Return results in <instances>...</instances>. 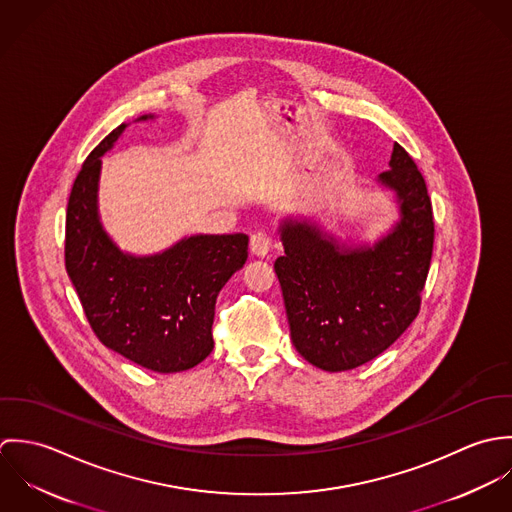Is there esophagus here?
I'll list each match as a JSON object with an SVG mask.
<instances>
[{
    "label": "esophagus",
    "instance_id": "1",
    "mask_svg": "<svg viewBox=\"0 0 512 512\" xmlns=\"http://www.w3.org/2000/svg\"><path fill=\"white\" fill-rule=\"evenodd\" d=\"M270 248H272V236L266 230H256L250 236V250H252V254L266 256L270 252Z\"/></svg>",
    "mask_w": 512,
    "mask_h": 512
}]
</instances>
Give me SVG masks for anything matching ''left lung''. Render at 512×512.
I'll return each instance as SVG.
<instances>
[{"label":"left lung","instance_id":"left-lung-1","mask_svg":"<svg viewBox=\"0 0 512 512\" xmlns=\"http://www.w3.org/2000/svg\"><path fill=\"white\" fill-rule=\"evenodd\" d=\"M378 181L396 191L402 219L372 248L341 250L317 226L286 222V254L274 264L297 353L329 372L384 353L418 317L434 252V211L426 179L394 144Z\"/></svg>","mask_w":512,"mask_h":512}]
</instances>
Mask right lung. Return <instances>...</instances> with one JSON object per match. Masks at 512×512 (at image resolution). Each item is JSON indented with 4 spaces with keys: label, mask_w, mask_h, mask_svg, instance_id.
I'll use <instances>...</instances> for the list:
<instances>
[{
    "label": "right lung",
    "mask_w": 512,
    "mask_h": 512,
    "mask_svg": "<svg viewBox=\"0 0 512 512\" xmlns=\"http://www.w3.org/2000/svg\"><path fill=\"white\" fill-rule=\"evenodd\" d=\"M124 128L90 151L74 179L65 268L100 343L149 370L179 372L211 355L217 295L244 266L248 236L201 234L149 258L122 254L98 222L96 183L100 155Z\"/></svg>",
    "instance_id": "obj_1"
}]
</instances>
